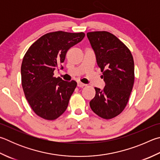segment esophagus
<instances>
[{
  "mask_svg": "<svg viewBox=\"0 0 160 160\" xmlns=\"http://www.w3.org/2000/svg\"><path fill=\"white\" fill-rule=\"evenodd\" d=\"M85 85H86L85 84H84V83L81 82H78V86L79 87V88H83V87H85Z\"/></svg>",
  "mask_w": 160,
  "mask_h": 160,
  "instance_id": "obj_1",
  "label": "esophagus"
}]
</instances>
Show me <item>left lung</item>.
I'll return each mask as SVG.
<instances>
[{"instance_id":"obj_1","label":"left lung","mask_w":160,"mask_h":160,"mask_svg":"<svg viewBox=\"0 0 160 160\" xmlns=\"http://www.w3.org/2000/svg\"><path fill=\"white\" fill-rule=\"evenodd\" d=\"M94 50L98 66L106 83L103 90L95 88L89 102L92 111L106 120L114 118L125 108L134 83V62L129 49L108 31L87 33Z\"/></svg>"}]
</instances>
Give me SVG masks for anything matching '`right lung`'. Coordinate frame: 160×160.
Masks as SVG:
<instances>
[{"label": "right lung", "mask_w": 160, "mask_h": 160, "mask_svg": "<svg viewBox=\"0 0 160 160\" xmlns=\"http://www.w3.org/2000/svg\"><path fill=\"white\" fill-rule=\"evenodd\" d=\"M85 36L82 32H51L38 39L26 52L21 66L22 85L26 98L39 117L56 120L67 108L77 82L55 78L54 71L64 62L69 49Z\"/></svg>", "instance_id": "obj_1"}]
</instances>
